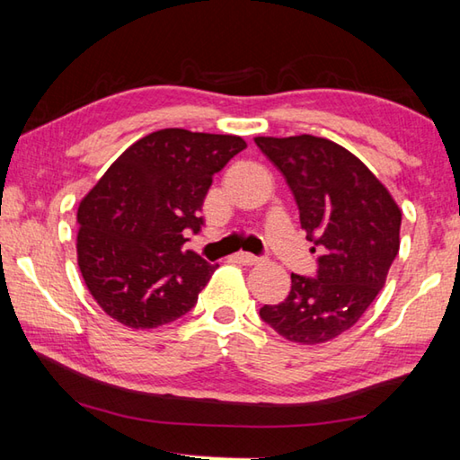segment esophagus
<instances>
[{"instance_id":"esophagus-1","label":"esophagus","mask_w":460,"mask_h":460,"mask_svg":"<svg viewBox=\"0 0 460 460\" xmlns=\"http://www.w3.org/2000/svg\"><path fill=\"white\" fill-rule=\"evenodd\" d=\"M235 261L243 263V266H253V263H258V261H260V258H258V255H253V253L239 252V253H235Z\"/></svg>"}]
</instances>
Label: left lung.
Listing matches in <instances>:
<instances>
[{"label": "left lung", "instance_id": "8db88e82", "mask_svg": "<svg viewBox=\"0 0 460 460\" xmlns=\"http://www.w3.org/2000/svg\"><path fill=\"white\" fill-rule=\"evenodd\" d=\"M255 144L284 174L306 239L321 253L316 276L292 274L288 298L261 306L260 316L292 342H326L351 329L384 288L400 252V207L357 155L331 139L302 134Z\"/></svg>", "mask_w": 460, "mask_h": 460}]
</instances>
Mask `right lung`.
Instances as JSON below:
<instances>
[{"mask_svg":"<svg viewBox=\"0 0 460 460\" xmlns=\"http://www.w3.org/2000/svg\"><path fill=\"white\" fill-rule=\"evenodd\" d=\"M239 136L160 129L137 139L81 200L76 258L105 313L129 329L184 316L219 268L182 252L199 233L213 176L245 150Z\"/></svg>","mask_w":460,"mask_h":460,"instance_id":"1","label":"right lung"}]
</instances>
